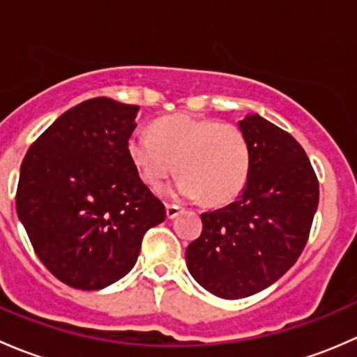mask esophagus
<instances>
[{"instance_id":"esophagus-1","label":"esophagus","mask_w":357,"mask_h":357,"mask_svg":"<svg viewBox=\"0 0 357 357\" xmlns=\"http://www.w3.org/2000/svg\"><path fill=\"white\" fill-rule=\"evenodd\" d=\"M179 212H181V207H178V205H165V214H167V219L178 218Z\"/></svg>"}]
</instances>
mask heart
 <instances>
[{"label": "heart", "instance_id": "1", "mask_svg": "<svg viewBox=\"0 0 357 357\" xmlns=\"http://www.w3.org/2000/svg\"><path fill=\"white\" fill-rule=\"evenodd\" d=\"M128 155L146 186L158 188L176 171L181 174L176 183L179 195L202 197L208 205L235 200L252 171L250 145L242 129L188 114L157 119L150 135L132 132Z\"/></svg>", "mask_w": 357, "mask_h": 357}]
</instances>
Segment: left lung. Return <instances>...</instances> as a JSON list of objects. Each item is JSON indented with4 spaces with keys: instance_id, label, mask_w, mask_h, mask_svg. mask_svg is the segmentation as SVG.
<instances>
[{
    "instance_id": "left-lung-1",
    "label": "left lung",
    "mask_w": 357,
    "mask_h": 357,
    "mask_svg": "<svg viewBox=\"0 0 357 357\" xmlns=\"http://www.w3.org/2000/svg\"><path fill=\"white\" fill-rule=\"evenodd\" d=\"M252 153L242 195L202 214V235L186 248L197 282L221 298H243L282 278L307 243L319 185L294 136L257 114L238 122Z\"/></svg>"
}]
</instances>
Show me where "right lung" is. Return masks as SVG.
<instances>
[{
    "label": "right lung",
    "mask_w": 357,
    "mask_h": 357,
    "mask_svg": "<svg viewBox=\"0 0 357 357\" xmlns=\"http://www.w3.org/2000/svg\"><path fill=\"white\" fill-rule=\"evenodd\" d=\"M139 107L91 98L60 115L20 165L17 214L39 261L68 287L100 290L136 264L165 207L128 155Z\"/></svg>",
    "instance_id": "right-lung-1"
}]
</instances>
